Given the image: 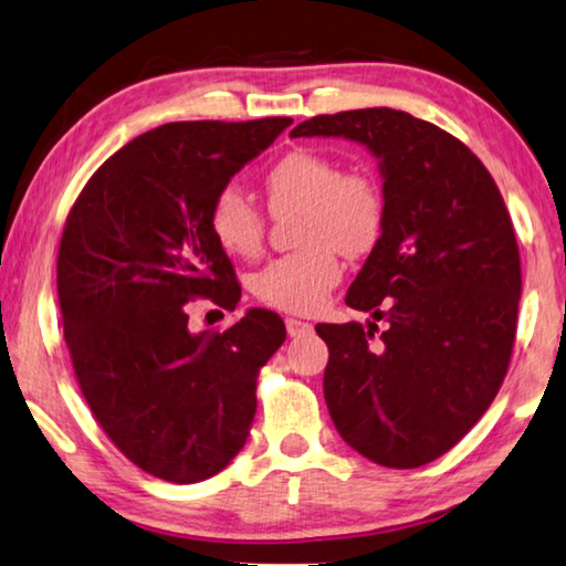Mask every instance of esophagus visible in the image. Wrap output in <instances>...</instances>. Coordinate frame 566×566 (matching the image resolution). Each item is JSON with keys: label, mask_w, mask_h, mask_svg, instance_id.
Instances as JSON below:
<instances>
[{"label": "esophagus", "mask_w": 566, "mask_h": 566, "mask_svg": "<svg viewBox=\"0 0 566 566\" xmlns=\"http://www.w3.org/2000/svg\"><path fill=\"white\" fill-rule=\"evenodd\" d=\"M284 325H286V332H290V337H302V335H307V332H312L310 322L297 319V317H286Z\"/></svg>", "instance_id": "1"}]
</instances>
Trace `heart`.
<instances>
[{"label": "heart", "instance_id": "1", "mask_svg": "<svg viewBox=\"0 0 566 566\" xmlns=\"http://www.w3.org/2000/svg\"><path fill=\"white\" fill-rule=\"evenodd\" d=\"M266 203L274 213L297 209L302 249L269 262L254 276V294L266 307L312 315L343 276L339 251L363 256L385 227L382 188L360 168L339 170L335 160L294 148L264 174ZM217 244L237 259H254L264 247V217L234 186L221 188L209 211Z\"/></svg>", "mask_w": 566, "mask_h": 566}]
</instances>
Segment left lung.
I'll return each mask as SVG.
<instances>
[{
    "label": "left lung",
    "mask_w": 566,
    "mask_h": 566,
    "mask_svg": "<svg viewBox=\"0 0 566 566\" xmlns=\"http://www.w3.org/2000/svg\"><path fill=\"white\" fill-rule=\"evenodd\" d=\"M290 136L347 138L378 158L382 237L345 297L373 319L317 325L325 400L357 453L418 469L451 451L504 382L522 297L514 223L486 166L410 113L315 115Z\"/></svg>",
    "instance_id": "obj_1"
}]
</instances>
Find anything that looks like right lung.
Wrapping results in <instances>:
<instances>
[{
  "label": "right lung",
  "instance_id": "obj_1",
  "mask_svg": "<svg viewBox=\"0 0 566 566\" xmlns=\"http://www.w3.org/2000/svg\"><path fill=\"white\" fill-rule=\"evenodd\" d=\"M290 125H160L107 158L70 209L57 297L75 378L107 438L156 479L206 481L247 443L259 367L282 347L284 322L249 310L229 329L193 335L186 304L237 307L211 203Z\"/></svg>",
  "mask_w": 566,
  "mask_h": 566
}]
</instances>
